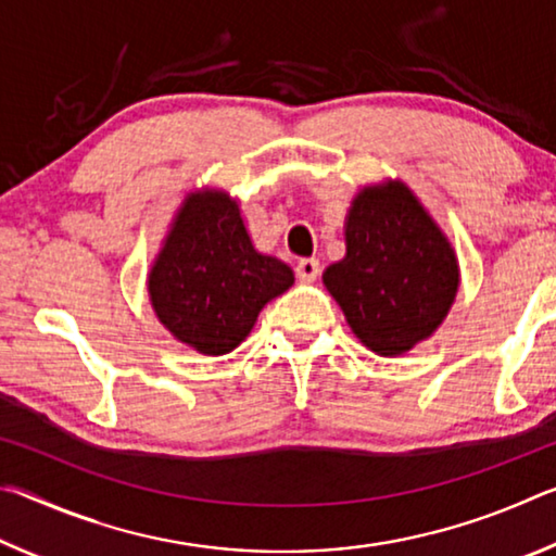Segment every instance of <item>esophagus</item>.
<instances>
[{
  "label": "esophagus",
  "instance_id": "esophagus-1",
  "mask_svg": "<svg viewBox=\"0 0 556 556\" xmlns=\"http://www.w3.org/2000/svg\"><path fill=\"white\" fill-rule=\"evenodd\" d=\"M296 275L301 281H316L318 275H321V265H318V260L306 257L296 265Z\"/></svg>",
  "mask_w": 556,
  "mask_h": 556
}]
</instances>
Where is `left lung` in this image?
I'll return each mask as SVG.
<instances>
[{
    "label": "left lung",
    "instance_id": "8db88e82",
    "mask_svg": "<svg viewBox=\"0 0 556 556\" xmlns=\"http://www.w3.org/2000/svg\"><path fill=\"white\" fill-rule=\"evenodd\" d=\"M345 257L324 285L348 326L382 357L434 336L454 306L460 269L454 244L400 178L363 186L345 215Z\"/></svg>",
    "mask_w": 556,
    "mask_h": 556
}]
</instances>
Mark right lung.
Masks as SVG:
<instances>
[{
	"instance_id": "add662e5",
	"label": "right lung",
	"mask_w": 556,
	"mask_h": 556,
	"mask_svg": "<svg viewBox=\"0 0 556 556\" xmlns=\"http://www.w3.org/2000/svg\"><path fill=\"white\" fill-rule=\"evenodd\" d=\"M291 285L287 262L252 244L238 199L208 186L178 205L147 275L159 324L201 355L235 351Z\"/></svg>"
}]
</instances>
